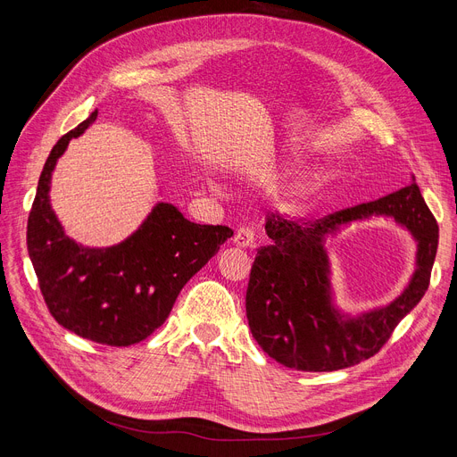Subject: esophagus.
<instances>
[{
  "instance_id": "esophagus-1",
  "label": "esophagus",
  "mask_w": 457,
  "mask_h": 457,
  "mask_svg": "<svg viewBox=\"0 0 457 457\" xmlns=\"http://www.w3.org/2000/svg\"><path fill=\"white\" fill-rule=\"evenodd\" d=\"M254 240H256L254 228H251V227H240V228L236 230L234 244H236L237 247H253V245H254Z\"/></svg>"
}]
</instances>
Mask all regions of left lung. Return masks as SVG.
Listing matches in <instances>:
<instances>
[{
	"mask_svg": "<svg viewBox=\"0 0 457 457\" xmlns=\"http://www.w3.org/2000/svg\"><path fill=\"white\" fill-rule=\"evenodd\" d=\"M370 216H393L411 234L418 244L416 271L396 300L352 315L334 303L324 242L344 226ZM266 234L271 244L258 249L245 295L249 328L271 359L303 372L342 370L376 355L424 297L439 244L437 221L415 177L386 197L316 221H288L270 212Z\"/></svg>",
	"mask_w": 457,
	"mask_h": 457,
	"instance_id": "8db88e82",
	"label": "left lung"
}]
</instances>
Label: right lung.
<instances>
[{
	"instance_id": "right-lung-1",
	"label": "right lung",
	"mask_w": 457,
	"mask_h": 457,
	"mask_svg": "<svg viewBox=\"0 0 457 457\" xmlns=\"http://www.w3.org/2000/svg\"><path fill=\"white\" fill-rule=\"evenodd\" d=\"M96 117L93 112L52 148L28 220V251L59 325L98 344L132 345L160 328L186 282L234 232L191 223L175 204L160 201L117 245L87 247L72 240L50 203L52 172Z\"/></svg>"
}]
</instances>
